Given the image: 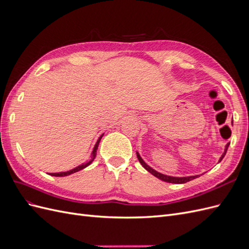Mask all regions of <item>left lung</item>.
Returning <instances> with one entry per match:
<instances>
[{
    "label": "left lung",
    "instance_id": "obj_1",
    "mask_svg": "<svg viewBox=\"0 0 249 249\" xmlns=\"http://www.w3.org/2000/svg\"><path fill=\"white\" fill-rule=\"evenodd\" d=\"M231 124H232V122H231ZM229 145H230V142L228 143L227 145H225L224 152H223V154L221 155L220 159H219V161H218V163L221 162V160H222L223 158H224L225 154H227V150H228V148H229ZM136 155H137V158H138V160H139L140 164L142 165L143 167H144V168H145L149 173H152L153 176H155L156 178H160V179L164 180V182L172 183V184H184V183L189 182V180H192V179H194V178H198V177H199V176H189V177H171V176H167V175H163V173H161V172H159V171H157V170H155L154 168H152L150 166H148V165H147L144 161H143V159H142L141 156L139 155V153H138V152H136Z\"/></svg>",
    "mask_w": 249,
    "mask_h": 249
}]
</instances>
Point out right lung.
Here are the masks:
<instances>
[{"label": "right lung", "instance_id": "obj_1", "mask_svg": "<svg viewBox=\"0 0 249 249\" xmlns=\"http://www.w3.org/2000/svg\"><path fill=\"white\" fill-rule=\"evenodd\" d=\"M103 136H104V134H102L101 136L99 137V139H97V141L95 142L94 147H93L92 152H91V156H90V157H91V159H90L89 161H87V162H85V163H82V164H80V165H79V166L74 167V168H72V169H71V170H69V171H62V172H54V173H48V175H50V176H53V177H67V176L71 175V173L78 172V171H80V170H82V169L86 168L87 166H89V165L91 164V163L93 162V160L95 159V157H96V153H97V147H99L100 141H101V139H102V137H103Z\"/></svg>", "mask_w": 249, "mask_h": 249}]
</instances>
